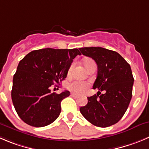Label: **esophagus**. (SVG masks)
Here are the masks:
<instances>
[{"label":"esophagus","mask_w":149,"mask_h":149,"mask_svg":"<svg viewBox=\"0 0 149 149\" xmlns=\"http://www.w3.org/2000/svg\"><path fill=\"white\" fill-rule=\"evenodd\" d=\"M71 95L73 97H74V98H79V95H76V94H75V93H71Z\"/></svg>","instance_id":"esophagus-1"}]
</instances>
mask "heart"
I'll return each instance as SVG.
<instances>
[{
	"instance_id": "1",
	"label": "heart",
	"mask_w": 149,
	"mask_h": 149,
	"mask_svg": "<svg viewBox=\"0 0 149 149\" xmlns=\"http://www.w3.org/2000/svg\"><path fill=\"white\" fill-rule=\"evenodd\" d=\"M93 62V61H92L91 59H86L84 62V66L86 67L88 64H90V62ZM73 65H74V64L72 63L71 65L70 66V68H69V70H68V75H70V73H71ZM89 86H90V84H89V83L87 82V81H73V82L70 83V84H69V87H69V89H70L71 91L74 92L76 93L81 94L83 93H84V92L88 89Z\"/></svg>"
}]
</instances>
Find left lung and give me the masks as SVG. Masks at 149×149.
Segmentation results:
<instances>
[{
  "mask_svg": "<svg viewBox=\"0 0 149 149\" xmlns=\"http://www.w3.org/2000/svg\"><path fill=\"white\" fill-rule=\"evenodd\" d=\"M79 50L96 62L98 73L93 89L100 90L99 94L87 97V104L81 107L80 112L94 126L104 128L115 124L125 114L132 96L134 78L131 67L114 51L101 47ZM103 90L105 93L101 94Z\"/></svg>",
  "mask_w": 149,
  "mask_h": 149,
  "instance_id": "left-lung-1",
  "label": "left lung"
}]
</instances>
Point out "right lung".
Here are the masks:
<instances>
[{
	"label": "right lung",
	"mask_w": 149,
	"mask_h": 149,
	"mask_svg": "<svg viewBox=\"0 0 149 149\" xmlns=\"http://www.w3.org/2000/svg\"><path fill=\"white\" fill-rule=\"evenodd\" d=\"M81 53L77 48H44L29 53L20 61L13 77L12 100L22 120L34 127L48 126L59 117L61 101L70 95L68 90L51 93L68 75L73 59Z\"/></svg>",
	"instance_id": "add662e5"
}]
</instances>
